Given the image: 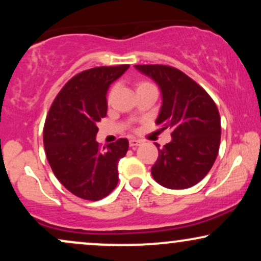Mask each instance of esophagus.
<instances>
[{
    "label": "esophagus",
    "mask_w": 261,
    "mask_h": 261,
    "mask_svg": "<svg viewBox=\"0 0 261 261\" xmlns=\"http://www.w3.org/2000/svg\"><path fill=\"white\" fill-rule=\"evenodd\" d=\"M140 141L139 140H135V139H131L130 141H128V145H130V147H137V146L140 145Z\"/></svg>",
    "instance_id": "34e87169"
}]
</instances>
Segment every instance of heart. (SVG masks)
<instances>
[{
    "label": "heart",
    "mask_w": 261,
    "mask_h": 261,
    "mask_svg": "<svg viewBox=\"0 0 261 261\" xmlns=\"http://www.w3.org/2000/svg\"><path fill=\"white\" fill-rule=\"evenodd\" d=\"M151 86H153V85H151V83L147 82V81H141V82H139V85H137V89L145 88V87H151ZM112 94H113V91L110 92V94H109V98L112 97Z\"/></svg>",
    "instance_id": "obj_1"
}]
</instances>
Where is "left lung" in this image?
I'll return each instance as SVG.
<instances>
[{
	"mask_svg": "<svg viewBox=\"0 0 261 261\" xmlns=\"http://www.w3.org/2000/svg\"><path fill=\"white\" fill-rule=\"evenodd\" d=\"M135 68L160 87L162 106L155 124L161 130H172V141L158 148L152 176L168 189L194 187L205 178L218 154L221 119L216 104L195 81L174 67L136 65Z\"/></svg>",
	"mask_w": 261,
	"mask_h": 261,
	"instance_id": "1",
	"label": "left lung"
}]
</instances>
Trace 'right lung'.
Instances as JSON below:
<instances>
[{"label":"right lung","mask_w":261,"mask_h":261,"mask_svg":"<svg viewBox=\"0 0 261 261\" xmlns=\"http://www.w3.org/2000/svg\"><path fill=\"white\" fill-rule=\"evenodd\" d=\"M128 65L94 67L72 77L60 91L44 126V147L54 174L73 195L103 199L118 185V163L128 141L99 147L98 121L107 115V93Z\"/></svg>","instance_id":"right-lung-1"}]
</instances>
